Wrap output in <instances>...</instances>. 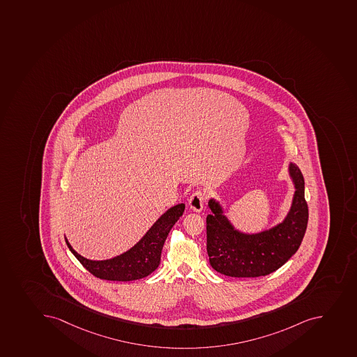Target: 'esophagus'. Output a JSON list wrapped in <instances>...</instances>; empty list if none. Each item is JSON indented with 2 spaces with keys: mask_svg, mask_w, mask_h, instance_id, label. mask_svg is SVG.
Instances as JSON below:
<instances>
[{
  "mask_svg": "<svg viewBox=\"0 0 357 357\" xmlns=\"http://www.w3.org/2000/svg\"><path fill=\"white\" fill-rule=\"evenodd\" d=\"M205 204V195L202 191H196L189 198V207L193 212H202Z\"/></svg>",
  "mask_w": 357,
  "mask_h": 357,
  "instance_id": "obj_1",
  "label": "esophagus"
}]
</instances>
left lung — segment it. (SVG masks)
Here are the masks:
<instances>
[{
  "label": "left lung",
  "instance_id": "left-lung-1",
  "mask_svg": "<svg viewBox=\"0 0 357 357\" xmlns=\"http://www.w3.org/2000/svg\"><path fill=\"white\" fill-rule=\"evenodd\" d=\"M288 170L295 188L290 210L280 223L259 233L236 229L221 204L208 200L212 214L206 218L207 253L217 272L234 278L263 277L280 268L298 250L309 211L300 168L290 162Z\"/></svg>",
  "mask_w": 357,
  "mask_h": 357
}]
</instances>
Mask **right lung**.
Masks as SVG:
<instances>
[{
    "mask_svg": "<svg viewBox=\"0 0 357 357\" xmlns=\"http://www.w3.org/2000/svg\"><path fill=\"white\" fill-rule=\"evenodd\" d=\"M185 205L177 204L167 210L134 247L106 260H91L80 256L66 238V243L79 263L94 277L110 281L139 280L157 270L161 251L170 229L182 217Z\"/></svg>",
    "mask_w": 357,
    "mask_h": 357,
    "instance_id": "right-lung-1",
    "label": "right lung"
}]
</instances>
